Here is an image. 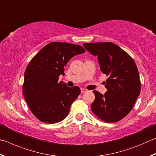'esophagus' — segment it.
Instances as JSON below:
<instances>
[{"label":"esophagus","instance_id":"34e87169","mask_svg":"<svg viewBox=\"0 0 156 156\" xmlns=\"http://www.w3.org/2000/svg\"><path fill=\"white\" fill-rule=\"evenodd\" d=\"M87 91L86 89H84V88H81V93H85Z\"/></svg>","mask_w":156,"mask_h":156}]
</instances>
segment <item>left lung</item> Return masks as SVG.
Masks as SVG:
<instances>
[{"instance_id": "left-lung-1", "label": "left lung", "mask_w": 156, "mask_h": 156, "mask_svg": "<svg viewBox=\"0 0 156 156\" xmlns=\"http://www.w3.org/2000/svg\"><path fill=\"white\" fill-rule=\"evenodd\" d=\"M86 50L97 56L100 70L108 76L107 91L102 95L93 90L91 110L104 121L117 122L129 114L140 92L139 73L134 61L119 46L111 42L83 44Z\"/></svg>"}]
</instances>
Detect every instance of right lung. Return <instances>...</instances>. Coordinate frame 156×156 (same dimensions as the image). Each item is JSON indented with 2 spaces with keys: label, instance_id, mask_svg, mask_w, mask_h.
Returning <instances> with one entry per match:
<instances>
[{
  "label": "right lung",
  "instance_id": "add662e5",
  "mask_svg": "<svg viewBox=\"0 0 156 156\" xmlns=\"http://www.w3.org/2000/svg\"><path fill=\"white\" fill-rule=\"evenodd\" d=\"M81 46L51 42L31 59L24 72L22 90L30 111L39 121L55 123L69 114L72 104L80 93L77 86L58 82L64 67L75 55L85 52Z\"/></svg>",
  "mask_w": 156,
  "mask_h": 156
}]
</instances>
